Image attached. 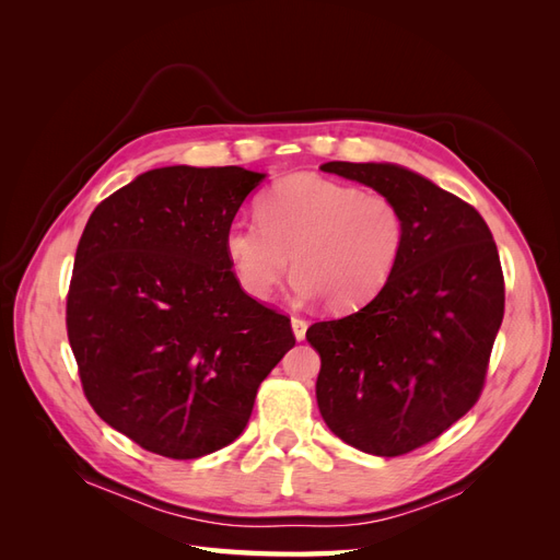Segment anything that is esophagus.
<instances>
[{"mask_svg":"<svg viewBox=\"0 0 560 560\" xmlns=\"http://www.w3.org/2000/svg\"><path fill=\"white\" fill-rule=\"evenodd\" d=\"M306 329H308V322L306 319L292 317V331L296 336V341H303V338H306Z\"/></svg>","mask_w":560,"mask_h":560,"instance_id":"1","label":"esophagus"}]
</instances>
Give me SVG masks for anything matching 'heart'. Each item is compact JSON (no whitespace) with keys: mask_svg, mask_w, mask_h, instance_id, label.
Here are the masks:
<instances>
[{"mask_svg":"<svg viewBox=\"0 0 560 560\" xmlns=\"http://www.w3.org/2000/svg\"><path fill=\"white\" fill-rule=\"evenodd\" d=\"M406 219L393 198L317 175H292L259 200V222L235 219L224 254L235 280L257 301L280 284L292 259V292L322 296L329 311L374 299L395 276Z\"/></svg>","mask_w":560,"mask_h":560,"instance_id":"1","label":"heart"}]
</instances>
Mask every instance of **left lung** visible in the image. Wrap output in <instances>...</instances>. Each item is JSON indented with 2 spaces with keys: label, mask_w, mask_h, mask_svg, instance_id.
Listing matches in <instances>:
<instances>
[{
  "label": "left lung",
  "mask_w": 560,
  "mask_h": 560,
  "mask_svg": "<svg viewBox=\"0 0 560 560\" xmlns=\"http://www.w3.org/2000/svg\"><path fill=\"white\" fill-rule=\"evenodd\" d=\"M319 171L393 198L406 219L395 276L364 308L315 322L319 413L346 444L395 457L432 442L479 399L504 315L498 247L481 214L397 163Z\"/></svg>",
  "instance_id": "8db88e82"
}]
</instances>
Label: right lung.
<instances>
[{
	"label": "right lung",
	"instance_id": "1",
	"mask_svg": "<svg viewBox=\"0 0 560 560\" xmlns=\"http://www.w3.org/2000/svg\"><path fill=\"white\" fill-rule=\"evenodd\" d=\"M266 179L167 165L91 214L67 336L95 413L142 448L191 460L245 430L261 381L294 348L290 317L243 292L224 233Z\"/></svg>",
	"mask_w": 560,
	"mask_h": 560
}]
</instances>
